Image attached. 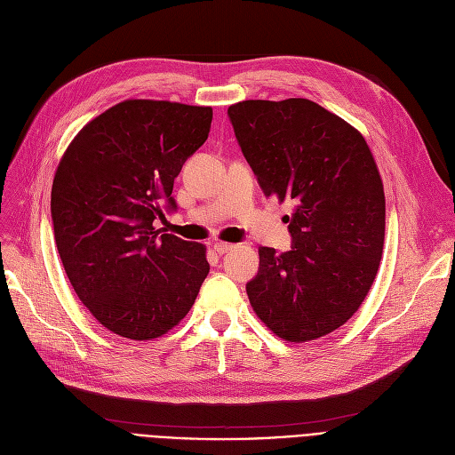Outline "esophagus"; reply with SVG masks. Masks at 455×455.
I'll return each instance as SVG.
<instances>
[{"mask_svg": "<svg viewBox=\"0 0 455 455\" xmlns=\"http://www.w3.org/2000/svg\"><path fill=\"white\" fill-rule=\"evenodd\" d=\"M213 249H215V252H218V254H225V252L234 251V249H235V245H232V243H225V242H215V243H213Z\"/></svg>", "mask_w": 455, "mask_h": 455, "instance_id": "1", "label": "esophagus"}]
</instances>
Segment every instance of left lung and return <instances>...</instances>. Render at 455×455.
Listing matches in <instances>:
<instances>
[{"label": "left lung", "instance_id": "1", "mask_svg": "<svg viewBox=\"0 0 455 455\" xmlns=\"http://www.w3.org/2000/svg\"><path fill=\"white\" fill-rule=\"evenodd\" d=\"M228 117L264 194L293 203L291 249L258 247L251 306L285 341L323 338L362 306L384 251L386 196L372 153L360 131L309 100L242 101Z\"/></svg>", "mask_w": 455, "mask_h": 455}]
</instances>
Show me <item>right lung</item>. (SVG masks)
<instances>
[{
    "instance_id": "right-lung-1",
    "label": "right lung",
    "mask_w": 455,
    "mask_h": 455,
    "mask_svg": "<svg viewBox=\"0 0 455 455\" xmlns=\"http://www.w3.org/2000/svg\"><path fill=\"white\" fill-rule=\"evenodd\" d=\"M210 107L127 100L69 143L52 220L64 271L88 312L117 336L151 341L177 326L210 271L206 247L162 234L173 182L208 138Z\"/></svg>"
}]
</instances>
